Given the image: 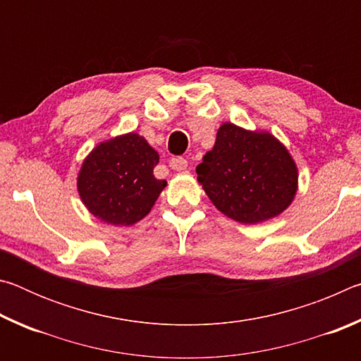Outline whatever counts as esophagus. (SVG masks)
<instances>
[{
  "label": "esophagus",
  "instance_id": "1",
  "mask_svg": "<svg viewBox=\"0 0 361 361\" xmlns=\"http://www.w3.org/2000/svg\"><path fill=\"white\" fill-rule=\"evenodd\" d=\"M170 167L173 170H185L188 167V161L185 157H173L170 159Z\"/></svg>",
  "mask_w": 361,
  "mask_h": 361
}]
</instances>
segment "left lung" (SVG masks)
I'll return each instance as SVG.
<instances>
[{
	"instance_id": "left-lung-1",
	"label": "left lung",
	"mask_w": 361,
	"mask_h": 361,
	"mask_svg": "<svg viewBox=\"0 0 361 361\" xmlns=\"http://www.w3.org/2000/svg\"><path fill=\"white\" fill-rule=\"evenodd\" d=\"M197 180L213 205L239 223L255 224L282 213L296 194L298 170L271 133L248 132L231 122L199 164Z\"/></svg>"
}]
</instances>
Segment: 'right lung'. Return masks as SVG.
<instances>
[{"label":"right lung","mask_w":361,"mask_h":361,"mask_svg":"<svg viewBox=\"0 0 361 361\" xmlns=\"http://www.w3.org/2000/svg\"><path fill=\"white\" fill-rule=\"evenodd\" d=\"M159 154L138 133L100 143L82 164L78 191L94 216L129 226L146 216L166 188L152 170Z\"/></svg>","instance_id":"right-lung-1"}]
</instances>
